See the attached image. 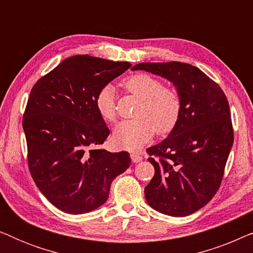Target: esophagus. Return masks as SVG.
<instances>
[{"label": "esophagus", "instance_id": "obj_1", "mask_svg": "<svg viewBox=\"0 0 253 253\" xmlns=\"http://www.w3.org/2000/svg\"><path fill=\"white\" fill-rule=\"evenodd\" d=\"M131 160H132L133 164H138V162H140L141 160H143V157L138 153H132L131 154Z\"/></svg>", "mask_w": 253, "mask_h": 253}]
</instances>
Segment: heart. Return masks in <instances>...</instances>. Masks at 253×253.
<instances>
[{
    "mask_svg": "<svg viewBox=\"0 0 253 253\" xmlns=\"http://www.w3.org/2000/svg\"><path fill=\"white\" fill-rule=\"evenodd\" d=\"M126 91L140 100L134 120L120 122L113 132L119 146L136 151L158 134H167L176 126L181 114V100L174 89L164 87L160 79L147 74H134L124 79ZM95 107L107 122L116 120L115 88L106 85L95 98Z\"/></svg>",
    "mask_w": 253,
    "mask_h": 253,
    "instance_id": "obj_1",
    "label": "heart"
}]
</instances>
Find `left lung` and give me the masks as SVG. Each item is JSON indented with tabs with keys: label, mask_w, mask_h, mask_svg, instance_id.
Wrapping results in <instances>:
<instances>
[{
	"label": "left lung",
	"mask_w": 253,
	"mask_h": 253,
	"mask_svg": "<svg viewBox=\"0 0 253 253\" xmlns=\"http://www.w3.org/2000/svg\"><path fill=\"white\" fill-rule=\"evenodd\" d=\"M131 70L167 79L181 100L176 126L147 148L155 172L145 198L166 215H190L213 198L222 181L234 143L229 103L220 86L191 64L139 63Z\"/></svg>",
	"instance_id": "left-lung-1"
}]
</instances>
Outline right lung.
Segmentation results:
<instances>
[{"label": "right lung", "mask_w": 253, "mask_h": 253, "mask_svg": "<svg viewBox=\"0 0 253 253\" xmlns=\"http://www.w3.org/2000/svg\"><path fill=\"white\" fill-rule=\"evenodd\" d=\"M130 67L129 62L75 55L31 89L23 117L30 172L41 193L65 213L99 209L114 178L131 165L127 152L99 147L109 129L95 107L100 89Z\"/></svg>", "instance_id": "add662e5"}]
</instances>
